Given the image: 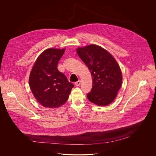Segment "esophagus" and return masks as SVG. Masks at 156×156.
<instances>
[{
  "instance_id": "obj_1",
  "label": "esophagus",
  "mask_w": 156,
  "mask_h": 156,
  "mask_svg": "<svg viewBox=\"0 0 156 156\" xmlns=\"http://www.w3.org/2000/svg\"><path fill=\"white\" fill-rule=\"evenodd\" d=\"M80 83H81V82L80 81H78L75 82V85L76 86V87H78L80 85Z\"/></svg>"
}]
</instances>
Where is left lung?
Wrapping results in <instances>:
<instances>
[{"instance_id": "obj_1", "label": "left lung", "mask_w": 156, "mask_h": 156, "mask_svg": "<svg viewBox=\"0 0 156 156\" xmlns=\"http://www.w3.org/2000/svg\"><path fill=\"white\" fill-rule=\"evenodd\" d=\"M80 58L89 68L92 88L87 96L98 106H107L114 101L122 85V74L113 57L106 50L91 44L76 49Z\"/></svg>"}]
</instances>
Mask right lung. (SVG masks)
I'll return each instance as SVG.
<instances>
[{"label":"right lung","mask_w":156,"mask_h":156,"mask_svg":"<svg viewBox=\"0 0 156 156\" xmlns=\"http://www.w3.org/2000/svg\"><path fill=\"white\" fill-rule=\"evenodd\" d=\"M65 48H48L42 52L36 61L30 73L29 86L39 104L45 108H56L67 102L74 87L57 65Z\"/></svg>","instance_id":"right-lung-1"}]
</instances>
